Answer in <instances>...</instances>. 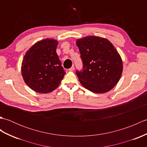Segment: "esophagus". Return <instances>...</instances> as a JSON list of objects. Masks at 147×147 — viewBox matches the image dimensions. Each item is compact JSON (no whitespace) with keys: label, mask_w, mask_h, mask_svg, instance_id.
Listing matches in <instances>:
<instances>
[{"label":"esophagus","mask_w":147,"mask_h":147,"mask_svg":"<svg viewBox=\"0 0 147 147\" xmlns=\"http://www.w3.org/2000/svg\"><path fill=\"white\" fill-rule=\"evenodd\" d=\"M74 70V65H73V66H72L70 69H69V71H73Z\"/></svg>","instance_id":"esophagus-1"}]
</instances>
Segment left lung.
<instances>
[{
  "label": "left lung",
  "instance_id": "1",
  "mask_svg": "<svg viewBox=\"0 0 147 147\" xmlns=\"http://www.w3.org/2000/svg\"><path fill=\"white\" fill-rule=\"evenodd\" d=\"M83 63L76 71L80 83L95 93H106L119 81L123 65L121 55L109 40L87 36L76 41Z\"/></svg>",
  "mask_w": 147,
  "mask_h": 147
}]
</instances>
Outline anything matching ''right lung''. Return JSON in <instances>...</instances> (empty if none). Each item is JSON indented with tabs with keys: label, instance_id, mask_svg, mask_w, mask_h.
Instances as JSON below:
<instances>
[{
	"label": "right lung",
	"instance_id": "right-lung-1",
	"mask_svg": "<svg viewBox=\"0 0 147 147\" xmlns=\"http://www.w3.org/2000/svg\"><path fill=\"white\" fill-rule=\"evenodd\" d=\"M58 43L52 38L40 40L24 55L21 64L22 76L33 91L51 93L63 79L65 72L56 52Z\"/></svg>",
	"mask_w": 147,
	"mask_h": 147
}]
</instances>
